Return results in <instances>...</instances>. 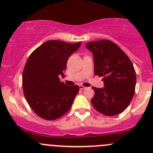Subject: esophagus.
I'll list each match as a JSON object with an SVG mask.
<instances>
[{"label": "esophagus", "mask_w": 153, "mask_h": 153, "mask_svg": "<svg viewBox=\"0 0 153 153\" xmlns=\"http://www.w3.org/2000/svg\"><path fill=\"white\" fill-rule=\"evenodd\" d=\"M79 88H80V89H81V90H84V89H86V87H85V86H82V85L79 86Z\"/></svg>", "instance_id": "esophagus-1"}]
</instances>
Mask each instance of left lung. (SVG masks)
Masks as SVG:
<instances>
[{
    "label": "left lung",
    "mask_w": 153,
    "mask_h": 153,
    "mask_svg": "<svg viewBox=\"0 0 153 153\" xmlns=\"http://www.w3.org/2000/svg\"><path fill=\"white\" fill-rule=\"evenodd\" d=\"M86 48L93 55L95 75L104 77V87H92V104L103 115L120 114L135 93L136 75L132 62L121 48L108 40L86 43Z\"/></svg>",
    "instance_id": "8db88e82"
}]
</instances>
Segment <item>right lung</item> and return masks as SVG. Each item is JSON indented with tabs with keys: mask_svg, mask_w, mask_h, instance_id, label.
Returning <instances> with one entry per match:
<instances>
[{
	"mask_svg": "<svg viewBox=\"0 0 153 153\" xmlns=\"http://www.w3.org/2000/svg\"><path fill=\"white\" fill-rule=\"evenodd\" d=\"M81 44L47 41L29 57L23 72V88L29 105L41 118L55 120L72 106L79 86L66 85L59 77H65L68 59Z\"/></svg>",
	"mask_w": 153,
	"mask_h": 153,
	"instance_id": "obj_1",
	"label": "right lung"
}]
</instances>
